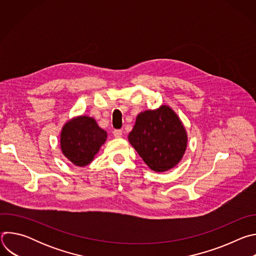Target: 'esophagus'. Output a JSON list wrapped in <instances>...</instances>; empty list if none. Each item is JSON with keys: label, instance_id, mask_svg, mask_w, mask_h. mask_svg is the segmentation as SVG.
Listing matches in <instances>:
<instances>
[{"label": "esophagus", "instance_id": "esophagus-1", "mask_svg": "<svg viewBox=\"0 0 256 256\" xmlns=\"http://www.w3.org/2000/svg\"><path fill=\"white\" fill-rule=\"evenodd\" d=\"M114 138H120L122 136V130H114Z\"/></svg>", "mask_w": 256, "mask_h": 256}]
</instances>
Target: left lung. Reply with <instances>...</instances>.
<instances>
[{"mask_svg": "<svg viewBox=\"0 0 256 256\" xmlns=\"http://www.w3.org/2000/svg\"><path fill=\"white\" fill-rule=\"evenodd\" d=\"M128 140L152 170L164 172L181 160L186 150L188 134L177 114L169 106L162 105L136 116Z\"/></svg>", "mask_w": 256, "mask_h": 256, "instance_id": "left-lung-1", "label": "left lung"}]
</instances>
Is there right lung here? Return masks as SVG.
<instances>
[{"label":"right lung","mask_w":256,"mask_h":256,"mask_svg":"<svg viewBox=\"0 0 256 256\" xmlns=\"http://www.w3.org/2000/svg\"><path fill=\"white\" fill-rule=\"evenodd\" d=\"M107 134L94 118L81 116L68 122L60 134L62 154L76 166H86L94 159Z\"/></svg>","instance_id":"right-lung-1"}]
</instances>
